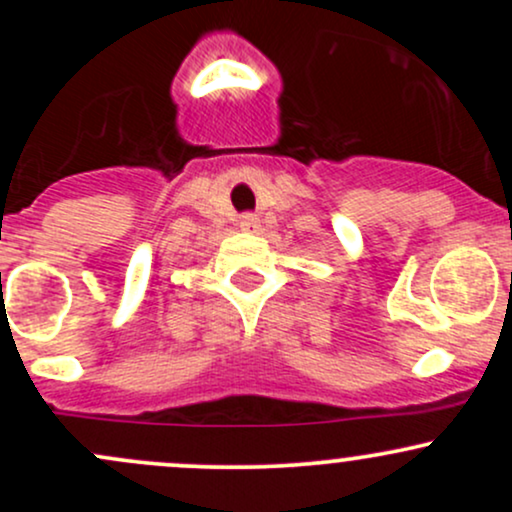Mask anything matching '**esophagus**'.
I'll use <instances>...</instances> for the list:
<instances>
[{
	"label": "esophagus",
	"instance_id": "obj_1",
	"mask_svg": "<svg viewBox=\"0 0 512 512\" xmlns=\"http://www.w3.org/2000/svg\"><path fill=\"white\" fill-rule=\"evenodd\" d=\"M240 228L248 233H255L257 228H260V219H257L255 214H243L240 216Z\"/></svg>",
	"mask_w": 512,
	"mask_h": 512
}]
</instances>
